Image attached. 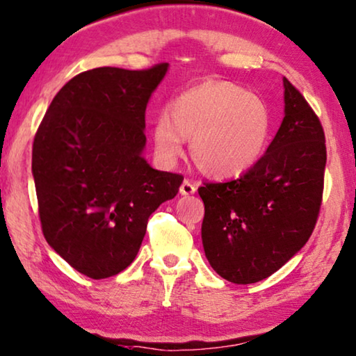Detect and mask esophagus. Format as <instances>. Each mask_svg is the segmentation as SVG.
<instances>
[{"instance_id": "1", "label": "esophagus", "mask_w": 356, "mask_h": 356, "mask_svg": "<svg viewBox=\"0 0 356 356\" xmlns=\"http://www.w3.org/2000/svg\"><path fill=\"white\" fill-rule=\"evenodd\" d=\"M195 192H197V184H193L192 180L185 179L182 185H180V193H182V195H193Z\"/></svg>"}]
</instances>
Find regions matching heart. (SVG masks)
<instances>
[{"label": "heart", "mask_w": 356, "mask_h": 356, "mask_svg": "<svg viewBox=\"0 0 356 356\" xmlns=\"http://www.w3.org/2000/svg\"><path fill=\"white\" fill-rule=\"evenodd\" d=\"M271 135V116L261 98L229 82H204L180 93L171 113L153 124L154 152L164 163L182 153L185 137L204 172L240 176L258 163Z\"/></svg>", "instance_id": "b5f03b06"}]
</instances>
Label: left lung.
Listing matches in <instances>:
<instances>
[{
	"label": "left lung",
	"mask_w": 356,
	"mask_h": 356,
	"mask_svg": "<svg viewBox=\"0 0 356 356\" xmlns=\"http://www.w3.org/2000/svg\"><path fill=\"white\" fill-rule=\"evenodd\" d=\"M285 116L266 153L238 179L204 182L202 240L219 276L253 284L284 266L316 226L326 137L316 113L284 79Z\"/></svg>",
	"instance_id": "obj_1"
}]
</instances>
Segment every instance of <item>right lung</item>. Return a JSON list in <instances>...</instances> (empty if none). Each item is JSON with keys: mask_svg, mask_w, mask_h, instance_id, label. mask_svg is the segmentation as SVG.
Segmentation results:
<instances>
[{"mask_svg": "<svg viewBox=\"0 0 356 356\" xmlns=\"http://www.w3.org/2000/svg\"><path fill=\"white\" fill-rule=\"evenodd\" d=\"M168 66L79 74L56 93L35 134L43 235L87 277L116 276L134 261L149 214L176 197L184 180L142 156L145 109Z\"/></svg>", "mask_w": 356, "mask_h": 356, "instance_id": "obj_1", "label": "right lung"}]
</instances>
